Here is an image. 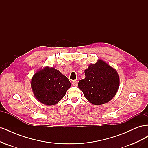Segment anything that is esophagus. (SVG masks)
I'll use <instances>...</instances> for the list:
<instances>
[{"label": "esophagus", "mask_w": 148, "mask_h": 148, "mask_svg": "<svg viewBox=\"0 0 148 148\" xmlns=\"http://www.w3.org/2000/svg\"><path fill=\"white\" fill-rule=\"evenodd\" d=\"M78 83V81H77V80H73V81L71 82V84H72V85L74 86H77Z\"/></svg>", "instance_id": "esophagus-1"}]
</instances>
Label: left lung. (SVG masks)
<instances>
[{
    "label": "left lung",
    "instance_id": "8db88e82",
    "mask_svg": "<svg viewBox=\"0 0 148 148\" xmlns=\"http://www.w3.org/2000/svg\"><path fill=\"white\" fill-rule=\"evenodd\" d=\"M84 71L85 78L79 80L78 88L89 102L99 106L113 99L120 85L119 74L114 67L98 59Z\"/></svg>",
    "mask_w": 148,
    "mask_h": 148
}]
</instances>
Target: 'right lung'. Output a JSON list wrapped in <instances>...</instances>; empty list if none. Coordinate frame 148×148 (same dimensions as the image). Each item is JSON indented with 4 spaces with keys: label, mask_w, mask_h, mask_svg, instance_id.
Wrapping results in <instances>:
<instances>
[{
    "label": "right lung",
    "mask_w": 148,
    "mask_h": 148,
    "mask_svg": "<svg viewBox=\"0 0 148 148\" xmlns=\"http://www.w3.org/2000/svg\"><path fill=\"white\" fill-rule=\"evenodd\" d=\"M31 86L38 101L44 105L52 106L59 103L65 96L71 83L59 70L46 66L34 74Z\"/></svg>",
    "instance_id": "obj_1"
}]
</instances>
